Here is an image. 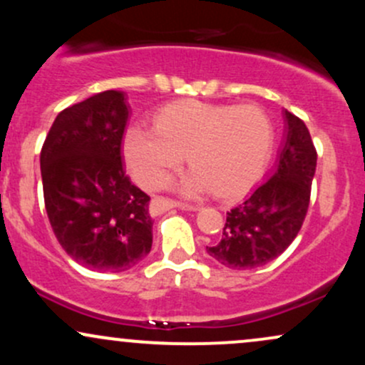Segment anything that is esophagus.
<instances>
[{
	"instance_id": "1",
	"label": "esophagus",
	"mask_w": 365,
	"mask_h": 365,
	"mask_svg": "<svg viewBox=\"0 0 365 365\" xmlns=\"http://www.w3.org/2000/svg\"><path fill=\"white\" fill-rule=\"evenodd\" d=\"M175 207L190 209V211H199L200 209V206H187V204H180L177 200L166 199V197H156V199H153V202H150V212L156 216L163 215V212L170 211V209H175Z\"/></svg>"
}]
</instances>
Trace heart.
<instances>
[{
    "instance_id": "1",
    "label": "heart",
    "mask_w": 365,
    "mask_h": 365,
    "mask_svg": "<svg viewBox=\"0 0 365 365\" xmlns=\"http://www.w3.org/2000/svg\"><path fill=\"white\" fill-rule=\"evenodd\" d=\"M273 140V123L259 106L182 99L154 115V128L130 127L123 154L142 185L158 187L187 153L194 170L180 183L183 192L215 190L220 197H233L261 177Z\"/></svg>"
}]
</instances>
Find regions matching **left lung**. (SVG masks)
Here are the masks:
<instances>
[{
	"mask_svg": "<svg viewBox=\"0 0 365 365\" xmlns=\"http://www.w3.org/2000/svg\"><path fill=\"white\" fill-rule=\"evenodd\" d=\"M278 165L240 206L226 212L223 237L207 254L230 269H252L287 250L302 228L317 153L300 118L284 110Z\"/></svg>",
	"mask_w": 365,
	"mask_h": 365,
	"instance_id": "8db88e82",
	"label": "left lung"
}]
</instances>
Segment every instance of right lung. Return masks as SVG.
<instances>
[{
	"mask_svg": "<svg viewBox=\"0 0 365 365\" xmlns=\"http://www.w3.org/2000/svg\"><path fill=\"white\" fill-rule=\"evenodd\" d=\"M125 92L104 91L63 110L41 150L44 204L65 252L92 271L120 273L153 247L150 197L121 163Z\"/></svg>",
	"mask_w": 365,
	"mask_h": 365,
	"instance_id": "right-lung-1",
	"label": "right lung"
}]
</instances>
